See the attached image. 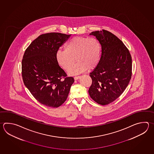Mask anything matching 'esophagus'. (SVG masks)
Returning a JSON list of instances; mask_svg holds the SVG:
<instances>
[{
	"label": "esophagus",
	"mask_w": 154,
	"mask_h": 154,
	"mask_svg": "<svg viewBox=\"0 0 154 154\" xmlns=\"http://www.w3.org/2000/svg\"><path fill=\"white\" fill-rule=\"evenodd\" d=\"M80 77H81V76H75L74 77V79H75V80H77L79 79H80Z\"/></svg>",
	"instance_id": "1"
}]
</instances>
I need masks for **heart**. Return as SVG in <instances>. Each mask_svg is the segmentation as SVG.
Returning <instances> with one entry per match:
<instances>
[{
  "label": "heart",
  "instance_id": "b5f03b06",
  "mask_svg": "<svg viewBox=\"0 0 154 154\" xmlns=\"http://www.w3.org/2000/svg\"><path fill=\"white\" fill-rule=\"evenodd\" d=\"M64 48L65 50L57 51L56 59L59 65L66 71L72 67L75 60L77 63L69 71L70 75L94 69L100 60V44L96 38L75 37L66 43Z\"/></svg>",
  "mask_w": 154,
  "mask_h": 154
}]
</instances>
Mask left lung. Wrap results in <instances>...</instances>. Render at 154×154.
Here are the masks:
<instances>
[{"mask_svg":"<svg viewBox=\"0 0 154 154\" xmlns=\"http://www.w3.org/2000/svg\"><path fill=\"white\" fill-rule=\"evenodd\" d=\"M101 46L97 66L90 73L89 94L97 104L105 105L122 94L132 76V57L125 45L115 35L103 29L92 32Z\"/></svg>","mask_w":154,"mask_h":154,"instance_id":"left-lung-1","label":"left lung"}]
</instances>
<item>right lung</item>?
<instances>
[{
  "mask_svg": "<svg viewBox=\"0 0 154 154\" xmlns=\"http://www.w3.org/2000/svg\"><path fill=\"white\" fill-rule=\"evenodd\" d=\"M71 35L48 33L40 35L26 49L22 60L26 87L40 103L58 107L66 101L74 82L59 65L56 54Z\"/></svg>",
  "mask_w": 154,
  "mask_h": 154,
  "instance_id": "add662e5",
  "label": "right lung"
}]
</instances>
